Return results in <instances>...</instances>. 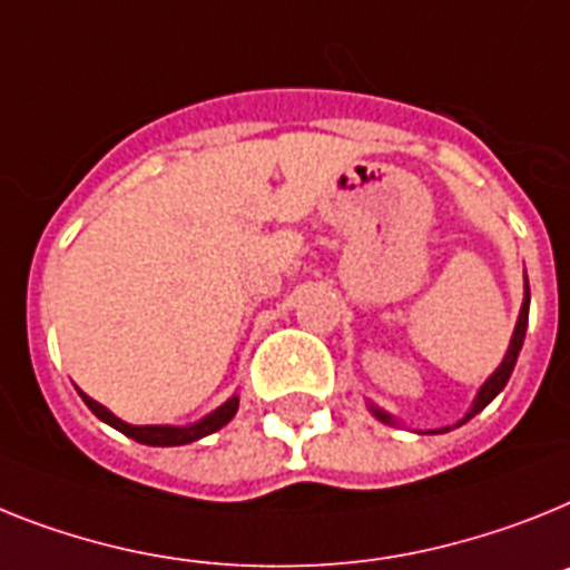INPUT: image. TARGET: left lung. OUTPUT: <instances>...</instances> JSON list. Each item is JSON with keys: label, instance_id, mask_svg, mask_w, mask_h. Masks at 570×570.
I'll list each match as a JSON object with an SVG mask.
<instances>
[{"label": "left lung", "instance_id": "8db88e82", "mask_svg": "<svg viewBox=\"0 0 570 570\" xmlns=\"http://www.w3.org/2000/svg\"><path fill=\"white\" fill-rule=\"evenodd\" d=\"M528 313H530V284H528V275H524V301H521V309H519V318H515V330H513V336H510V344H507V353L504 358H501V365L492 371L490 376H487V382L478 389L475 400H472L470 411L463 414L461 420H458L455 425H443V429H429V432H417V434H443L449 432V429H458V425H463L466 420H472L475 414H481V411L487 409V405L495 400V396L504 391L507 380H510V374H513V367H515V358H519V351H521V344H524V333H528ZM367 411L374 414L380 423L385 425H400V420L394 417V414H389L385 409H380L376 403H371L367 400Z\"/></svg>", "mask_w": 570, "mask_h": 570}]
</instances>
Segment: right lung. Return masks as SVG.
Instances as JSON below:
<instances>
[{
	"instance_id": "1",
	"label": "right lung",
	"mask_w": 570,
	"mask_h": 570,
	"mask_svg": "<svg viewBox=\"0 0 570 570\" xmlns=\"http://www.w3.org/2000/svg\"><path fill=\"white\" fill-rule=\"evenodd\" d=\"M78 394L83 396V403L89 405L95 417L104 420L107 425L118 429L121 434L127 438L138 440V443H145V446H185V443H194L199 438H208V434L219 432L223 425L232 423V417L237 414V405H240V396L232 394L223 405H217L214 411H208L203 420H196V423L188 425H132V423H124L121 417H115L112 411L107 405H100L98 400L92 396H86L83 391L78 389Z\"/></svg>"
}]
</instances>
